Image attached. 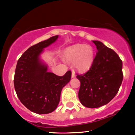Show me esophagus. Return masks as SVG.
Instances as JSON below:
<instances>
[{
	"mask_svg": "<svg viewBox=\"0 0 135 135\" xmlns=\"http://www.w3.org/2000/svg\"><path fill=\"white\" fill-rule=\"evenodd\" d=\"M71 77H72V78H74V77H75V75L74 72H72V75H71Z\"/></svg>",
	"mask_w": 135,
	"mask_h": 135,
	"instance_id": "esophagus-1",
	"label": "esophagus"
}]
</instances>
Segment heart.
<instances>
[{"mask_svg":"<svg viewBox=\"0 0 135 135\" xmlns=\"http://www.w3.org/2000/svg\"><path fill=\"white\" fill-rule=\"evenodd\" d=\"M64 60L73 62L75 69L84 71L89 69L94 60V51L89 45L76 44L66 48L63 53Z\"/></svg>","mask_w":135,"mask_h":135,"instance_id":"heart-1","label":"heart"}]
</instances>
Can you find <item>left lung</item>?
I'll return each mask as SVG.
<instances>
[{
    "label": "left lung",
    "mask_w": 135,
    "mask_h": 135,
    "mask_svg": "<svg viewBox=\"0 0 135 135\" xmlns=\"http://www.w3.org/2000/svg\"><path fill=\"white\" fill-rule=\"evenodd\" d=\"M97 53L90 69L77 74L80 86L79 98L83 106L97 108L108 104L119 91L123 80L122 61L113 50L101 42L92 41Z\"/></svg>",
    "instance_id": "obj_1"
}]
</instances>
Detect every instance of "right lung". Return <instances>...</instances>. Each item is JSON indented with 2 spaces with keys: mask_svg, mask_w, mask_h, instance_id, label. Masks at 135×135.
<instances>
[{
  "mask_svg": "<svg viewBox=\"0 0 135 135\" xmlns=\"http://www.w3.org/2000/svg\"><path fill=\"white\" fill-rule=\"evenodd\" d=\"M58 36L31 46L17 62L14 86L22 104L38 114H49L56 109L62 88L71 80V72L63 76L48 72V66L40 58L45 48L58 39Z\"/></svg>",
  "mask_w": 135,
  "mask_h": 135,
  "instance_id": "right-lung-1",
  "label": "right lung"
}]
</instances>
